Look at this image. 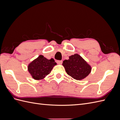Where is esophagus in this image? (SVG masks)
Wrapping results in <instances>:
<instances>
[{
	"label": "esophagus",
	"mask_w": 120,
	"mask_h": 120,
	"mask_svg": "<svg viewBox=\"0 0 120 120\" xmlns=\"http://www.w3.org/2000/svg\"><path fill=\"white\" fill-rule=\"evenodd\" d=\"M56 63L57 64H61L63 63V61L62 60H57Z\"/></svg>",
	"instance_id": "obj_1"
}]
</instances>
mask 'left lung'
I'll use <instances>...</instances> for the list:
<instances>
[{"instance_id": "8db88e82", "label": "left lung", "mask_w": 120, "mask_h": 120, "mask_svg": "<svg viewBox=\"0 0 120 120\" xmlns=\"http://www.w3.org/2000/svg\"><path fill=\"white\" fill-rule=\"evenodd\" d=\"M63 66L67 73L76 80L81 81L90 73L92 67L78 53L69 56V59L63 61Z\"/></svg>"}]
</instances>
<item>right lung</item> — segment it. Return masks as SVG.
<instances>
[{"label":"right lung","instance_id":"add662e5","mask_svg":"<svg viewBox=\"0 0 120 120\" xmlns=\"http://www.w3.org/2000/svg\"><path fill=\"white\" fill-rule=\"evenodd\" d=\"M56 64L53 59L48 60L41 54L28 64L27 70L32 79L41 80L50 73Z\"/></svg>","mask_w":120,"mask_h":120}]
</instances>
